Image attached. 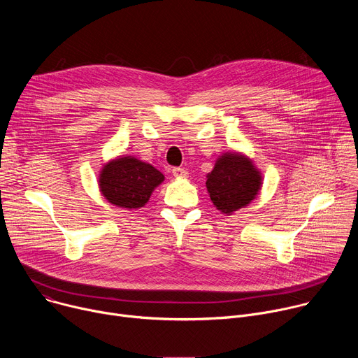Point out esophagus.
<instances>
[{
    "label": "esophagus",
    "mask_w": 358,
    "mask_h": 358,
    "mask_svg": "<svg viewBox=\"0 0 358 358\" xmlns=\"http://www.w3.org/2000/svg\"><path fill=\"white\" fill-rule=\"evenodd\" d=\"M187 170L185 169H182V167H174L173 169V176L174 177H177V178H184V177H187Z\"/></svg>",
    "instance_id": "obj_1"
}]
</instances>
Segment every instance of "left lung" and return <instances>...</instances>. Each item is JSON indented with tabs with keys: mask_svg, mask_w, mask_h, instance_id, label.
<instances>
[{
	"mask_svg": "<svg viewBox=\"0 0 358 358\" xmlns=\"http://www.w3.org/2000/svg\"><path fill=\"white\" fill-rule=\"evenodd\" d=\"M261 174L252 163L236 152L218 159L208 174L207 189L214 206L224 214H231L255 198L261 188Z\"/></svg>",
	"mask_w": 358,
	"mask_h": 358,
	"instance_id": "obj_1",
	"label": "left lung"
}]
</instances>
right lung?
Masks as SVG:
<instances>
[{
    "label": "right lung",
    "instance_id": "obj_1",
    "mask_svg": "<svg viewBox=\"0 0 358 358\" xmlns=\"http://www.w3.org/2000/svg\"><path fill=\"white\" fill-rule=\"evenodd\" d=\"M164 176L151 164L134 157H122L105 166L100 174V191L120 208H140Z\"/></svg>",
    "mask_w": 358,
    "mask_h": 358
}]
</instances>
